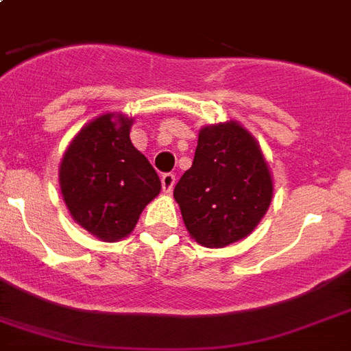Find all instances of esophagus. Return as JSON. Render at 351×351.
Returning a JSON list of instances; mask_svg holds the SVG:
<instances>
[{"instance_id":"34e87169","label":"esophagus","mask_w":351,"mask_h":351,"mask_svg":"<svg viewBox=\"0 0 351 351\" xmlns=\"http://www.w3.org/2000/svg\"><path fill=\"white\" fill-rule=\"evenodd\" d=\"M175 182H176L175 173H164V175H162V189H164V193L173 191Z\"/></svg>"}]
</instances>
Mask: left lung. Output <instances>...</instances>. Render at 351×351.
Wrapping results in <instances>:
<instances>
[{"label": "left lung", "instance_id": "8db88e82", "mask_svg": "<svg viewBox=\"0 0 351 351\" xmlns=\"http://www.w3.org/2000/svg\"><path fill=\"white\" fill-rule=\"evenodd\" d=\"M173 197L198 244L224 247L247 237L266 215L273 180L255 138L228 121L200 131L193 165Z\"/></svg>", "mask_w": 351, "mask_h": 351}]
</instances>
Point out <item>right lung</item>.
Wrapping results in <instances>:
<instances>
[{
    "label": "right lung",
    "mask_w": 351,
    "mask_h": 351,
    "mask_svg": "<svg viewBox=\"0 0 351 351\" xmlns=\"http://www.w3.org/2000/svg\"><path fill=\"white\" fill-rule=\"evenodd\" d=\"M104 114L85 125L65 151L60 187L73 219L101 240L131 233L162 189L149 160L132 145V118Z\"/></svg>",
    "instance_id": "right-lung-1"
}]
</instances>
